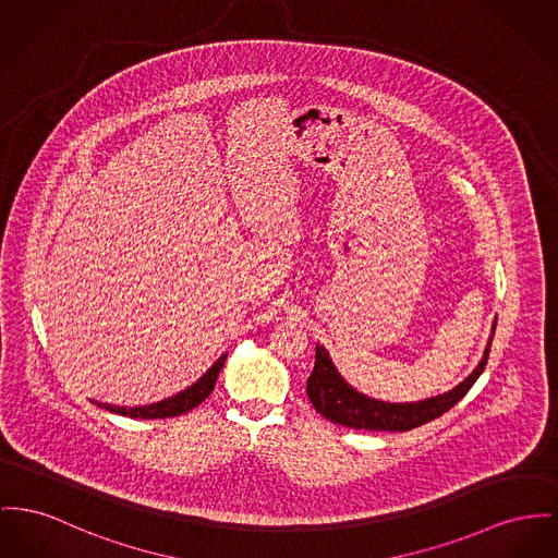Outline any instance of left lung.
<instances>
[{
  "label": "left lung",
  "instance_id": "8db88e82",
  "mask_svg": "<svg viewBox=\"0 0 558 558\" xmlns=\"http://www.w3.org/2000/svg\"><path fill=\"white\" fill-rule=\"evenodd\" d=\"M493 335H495V328H493ZM490 342H493V336L486 344L483 362L461 385H457L448 393L423 400V402H412V404H389V402H378L357 393L353 387H349L340 378V374L332 366L328 351L317 344L315 366L306 380V396L315 410L336 425H344L353 429H372V432H409L445 414L446 410L452 409L472 389V385L476 383V378L483 374L486 366Z\"/></svg>",
  "mask_w": 558,
  "mask_h": 558
}]
</instances>
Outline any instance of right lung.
I'll list each match as a JSON object with an SVG mask.
<instances>
[{
	"label": "right lung",
	"mask_w": 558,
	"mask_h": 558,
	"mask_svg": "<svg viewBox=\"0 0 558 558\" xmlns=\"http://www.w3.org/2000/svg\"><path fill=\"white\" fill-rule=\"evenodd\" d=\"M226 362V353L222 357L209 368V372L196 380L192 387H187L186 391L178 393L175 398L162 400L158 404H149V407H135V409H126V407H110V404H97V407H106L110 412H118L122 416H131V418H167V416H180L186 414L187 410L196 409L216 387V380L220 376V371Z\"/></svg>",
	"instance_id": "1"
}]
</instances>
